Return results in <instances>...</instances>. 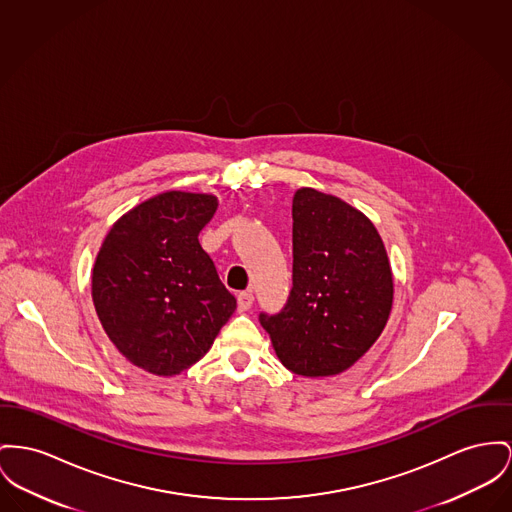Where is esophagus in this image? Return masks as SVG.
I'll return each instance as SVG.
<instances>
[{"instance_id":"esophagus-1","label":"esophagus","mask_w":512,"mask_h":512,"mask_svg":"<svg viewBox=\"0 0 512 512\" xmlns=\"http://www.w3.org/2000/svg\"><path fill=\"white\" fill-rule=\"evenodd\" d=\"M237 301H239L240 312H246L248 308L254 305V295L250 291H242V293L237 295Z\"/></svg>"}]
</instances>
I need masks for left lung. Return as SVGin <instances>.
I'll return each mask as SVG.
<instances>
[{
  "label": "left lung",
  "instance_id": "8db88e82",
  "mask_svg": "<svg viewBox=\"0 0 512 512\" xmlns=\"http://www.w3.org/2000/svg\"><path fill=\"white\" fill-rule=\"evenodd\" d=\"M392 272L375 225L312 188L293 198V285L275 314L260 312L279 361L295 375L349 369L382 334Z\"/></svg>",
  "mask_w": 512,
  "mask_h": 512
}]
</instances>
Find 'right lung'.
<instances>
[{"label":"right lung","instance_id":"obj_1","mask_svg":"<svg viewBox=\"0 0 512 512\" xmlns=\"http://www.w3.org/2000/svg\"><path fill=\"white\" fill-rule=\"evenodd\" d=\"M215 209V196L165 192L118 219L101 246L93 270L99 320L147 373L192 367L237 308L198 240Z\"/></svg>","mask_w":512,"mask_h":512}]
</instances>
